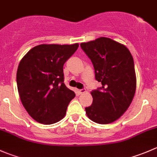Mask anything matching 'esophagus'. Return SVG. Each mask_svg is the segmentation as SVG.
I'll list each match as a JSON object with an SVG mask.
<instances>
[{"mask_svg":"<svg viewBox=\"0 0 157 157\" xmlns=\"http://www.w3.org/2000/svg\"><path fill=\"white\" fill-rule=\"evenodd\" d=\"M86 92V90L85 89H81V90H78V93L80 94H82V93H84Z\"/></svg>","mask_w":157,"mask_h":157,"instance_id":"obj_1","label":"esophagus"}]
</instances>
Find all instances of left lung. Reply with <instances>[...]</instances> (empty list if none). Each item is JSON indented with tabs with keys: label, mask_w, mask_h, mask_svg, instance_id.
I'll list each match as a JSON object with an SVG mask.
<instances>
[{
	"label": "left lung",
	"mask_w": 157,
	"mask_h": 157,
	"mask_svg": "<svg viewBox=\"0 0 157 157\" xmlns=\"http://www.w3.org/2000/svg\"><path fill=\"white\" fill-rule=\"evenodd\" d=\"M80 47L91 60L95 77L102 86L93 90V103L86 115L98 124L114 122L126 112L135 93L134 59L125 45L109 38L83 42Z\"/></svg>",
	"instance_id": "1"
}]
</instances>
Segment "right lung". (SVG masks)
<instances>
[{
	"mask_svg": "<svg viewBox=\"0 0 157 157\" xmlns=\"http://www.w3.org/2000/svg\"><path fill=\"white\" fill-rule=\"evenodd\" d=\"M79 44L37 45L19 64L17 83L25 109L34 120L52 124L65 116L75 93L64 83L63 66Z\"/></svg>",
	"mask_w": 157,
	"mask_h": 157,
	"instance_id": "1",
	"label": "right lung"
}]
</instances>
